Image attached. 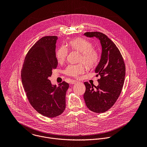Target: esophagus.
Segmentation results:
<instances>
[{"mask_svg": "<svg viewBox=\"0 0 147 147\" xmlns=\"http://www.w3.org/2000/svg\"><path fill=\"white\" fill-rule=\"evenodd\" d=\"M77 83H78V81H76V80H72V81H71V82H70V84H76Z\"/></svg>", "mask_w": 147, "mask_h": 147, "instance_id": "esophagus-1", "label": "esophagus"}]
</instances>
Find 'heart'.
Wrapping results in <instances>:
<instances>
[{"label":"heart","instance_id":"b5f03b06","mask_svg":"<svg viewBox=\"0 0 147 147\" xmlns=\"http://www.w3.org/2000/svg\"><path fill=\"white\" fill-rule=\"evenodd\" d=\"M68 45L72 49L80 53L79 61L83 62L87 67L92 68L98 62L99 53L96 49L92 47V43L89 41L82 38H78L71 41ZM67 54L68 49L67 47L65 46L60 47L56 54L58 62L63 63ZM84 72L85 67L82 63L69 64L65 70V73L67 75L74 78H78Z\"/></svg>","mask_w":147,"mask_h":147}]
</instances>
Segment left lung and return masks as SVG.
Here are the masks:
<instances>
[{
    "label": "left lung",
    "mask_w": 147,
    "mask_h": 147,
    "mask_svg": "<svg viewBox=\"0 0 147 147\" xmlns=\"http://www.w3.org/2000/svg\"><path fill=\"white\" fill-rule=\"evenodd\" d=\"M84 35L98 39L102 47L101 59L95 69L96 76H101L98 80V85L84 83V100L90 110L104 113L115 103L121 93L126 74L125 64L119 49L107 36L98 32H86Z\"/></svg>",
    "instance_id": "8db88e82"
}]
</instances>
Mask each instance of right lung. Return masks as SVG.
Returning <instances> with one entry per match:
<instances>
[{
	"instance_id": "1",
	"label": "right lung",
	"mask_w": 147,
	"mask_h": 147,
	"mask_svg": "<svg viewBox=\"0 0 147 147\" xmlns=\"http://www.w3.org/2000/svg\"><path fill=\"white\" fill-rule=\"evenodd\" d=\"M57 36L40 39L28 51L21 70L22 83L33 107L49 118L61 115L65 108V94L69 84L63 82L57 86L49 78L57 68Z\"/></svg>"
}]
</instances>
